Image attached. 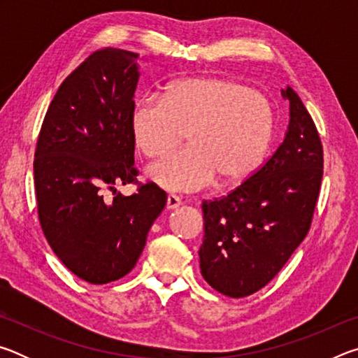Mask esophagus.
Listing matches in <instances>:
<instances>
[{
    "instance_id": "esophagus-1",
    "label": "esophagus",
    "mask_w": 358,
    "mask_h": 358,
    "mask_svg": "<svg viewBox=\"0 0 358 358\" xmlns=\"http://www.w3.org/2000/svg\"><path fill=\"white\" fill-rule=\"evenodd\" d=\"M180 205H181V199L178 196H175V194H169V196H167V203H166L167 210L178 208Z\"/></svg>"
}]
</instances>
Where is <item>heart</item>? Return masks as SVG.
<instances>
[{"instance_id":"1","label":"heart","mask_w":358,"mask_h":358,"mask_svg":"<svg viewBox=\"0 0 358 358\" xmlns=\"http://www.w3.org/2000/svg\"><path fill=\"white\" fill-rule=\"evenodd\" d=\"M276 115L265 94L217 77L178 80L164 94L134 101L129 128L138 153L157 157L186 138L187 147L150 166L148 177L167 191L191 192L237 183L262 164L275 136Z\"/></svg>"}]
</instances>
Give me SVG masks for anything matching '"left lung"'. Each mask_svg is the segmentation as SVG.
I'll return each instance as SVG.
<instances>
[{
    "label": "left lung",
    "instance_id": "obj_1",
    "mask_svg": "<svg viewBox=\"0 0 358 358\" xmlns=\"http://www.w3.org/2000/svg\"><path fill=\"white\" fill-rule=\"evenodd\" d=\"M284 142L226 196L203 201V280L222 295L241 299L278 275L311 227L324 175L316 124L292 88Z\"/></svg>",
    "mask_w": 358,
    "mask_h": 358
}]
</instances>
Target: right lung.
Returning a JSON list of instances; mask_svg holds the SVG:
<instances>
[{
  "label": "right lung",
  "instance_id": "obj_1",
  "mask_svg": "<svg viewBox=\"0 0 358 358\" xmlns=\"http://www.w3.org/2000/svg\"><path fill=\"white\" fill-rule=\"evenodd\" d=\"M137 62V53L113 47L85 58L59 85L36 143L42 232L72 273L92 284L117 281L134 268L167 202L155 183L137 181L129 128ZM129 182L138 186L132 196L114 189Z\"/></svg>",
  "mask_w": 358,
  "mask_h": 358
}]
</instances>
